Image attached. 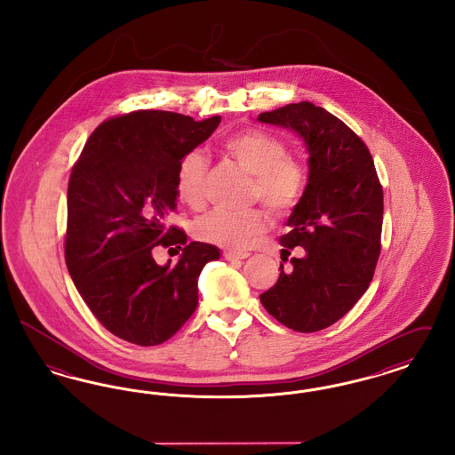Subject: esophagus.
<instances>
[{
	"mask_svg": "<svg viewBox=\"0 0 455 455\" xmlns=\"http://www.w3.org/2000/svg\"><path fill=\"white\" fill-rule=\"evenodd\" d=\"M223 258L227 260L247 259V258H249V254H247V252H232V251H225V252H223Z\"/></svg>",
	"mask_w": 455,
	"mask_h": 455,
	"instance_id": "esophagus-1",
	"label": "esophagus"
}]
</instances>
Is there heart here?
I'll return each instance as SVG.
<instances>
[{"label": "heart", "mask_w": 455, "mask_h": 455, "mask_svg": "<svg viewBox=\"0 0 455 455\" xmlns=\"http://www.w3.org/2000/svg\"><path fill=\"white\" fill-rule=\"evenodd\" d=\"M223 150L252 175V199H259L273 215H286L299 203L305 186V169L295 156L288 155L280 138L259 130L242 131L225 140ZM206 175V156L197 150L186 153L175 172L179 199L191 208H199L204 203ZM266 227L267 218L260 208L242 212L217 208L197 218L193 232L203 242L242 251L252 245Z\"/></svg>", "instance_id": "obj_1"}]
</instances>
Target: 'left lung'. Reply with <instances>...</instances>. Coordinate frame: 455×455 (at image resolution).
Returning <instances> with one entry per match:
<instances>
[{"label": "left lung", "mask_w": 455, "mask_h": 455, "mask_svg": "<svg viewBox=\"0 0 455 455\" xmlns=\"http://www.w3.org/2000/svg\"><path fill=\"white\" fill-rule=\"evenodd\" d=\"M259 123L295 131L308 152V182L280 237L283 252L302 247L291 271L280 266L260 295L283 325L315 332L339 321L367 291L380 254L384 193L367 145L310 102L262 112ZM288 259V258H286Z\"/></svg>", "instance_id": "obj_1"}]
</instances>
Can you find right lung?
<instances>
[{
	"instance_id": "obj_1",
	"label": "right lung",
	"mask_w": 455,
	"mask_h": 455,
	"mask_svg": "<svg viewBox=\"0 0 455 455\" xmlns=\"http://www.w3.org/2000/svg\"><path fill=\"white\" fill-rule=\"evenodd\" d=\"M167 110H136L90 134L68 184L65 259L99 323L140 347L172 338L197 307V280L220 249L167 225L177 208L180 158L217 130ZM156 244L183 249L175 265L152 259Z\"/></svg>"
}]
</instances>
